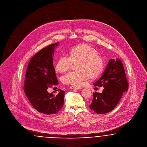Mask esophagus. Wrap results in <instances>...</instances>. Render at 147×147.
<instances>
[{
  "instance_id": "1",
  "label": "esophagus",
  "mask_w": 147,
  "mask_h": 147,
  "mask_svg": "<svg viewBox=\"0 0 147 147\" xmlns=\"http://www.w3.org/2000/svg\"><path fill=\"white\" fill-rule=\"evenodd\" d=\"M69 88H70L71 89H78V90L82 89L81 87H79V86H71L69 87Z\"/></svg>"
}]
</instances>
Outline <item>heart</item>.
Listing matches in <instances>:
<instances>
[{
  "label": "heart",
  "mask_w": 147,
  "mask_h": 147,
  "mask_svg": "<svg viewBox=\"0 0 147 147\" xmlns=\"http://www.w3.org/2000/svg\"><path fill=\"white\" fill-rule=\"evenodd\" d=\"M79 62L76 64V71H72L63 75V83L73 85H80L88 76L95 78L100 75L104 68L105 61L98 55L96 49L93 47L81 44L69 50V56L63 54L58 58L55 69L63 72L68 70L73 62Z\"/></svg>",
  "instance_id": "obj_1"
}]
</instances>
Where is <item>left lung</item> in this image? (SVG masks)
<instances>
[{"instance_id": "left-lung-1", "label": "left lung", "mask_w": 147, "mask_h": 147, "mask_svg": "<svg viewBox=\"0 0 147 147\" xmlns=\"http://www.w3.org/2000/svg\"><path fill=\"white\" fill-rule=\"evenodd\" d=\"M94 86L104 88L101 93L95 92L89 107L97 114H105L113 110L121 99L124 92L128 90L123 65L121 60L110 59L104 72Z\"/></svg>"}]
</instances>
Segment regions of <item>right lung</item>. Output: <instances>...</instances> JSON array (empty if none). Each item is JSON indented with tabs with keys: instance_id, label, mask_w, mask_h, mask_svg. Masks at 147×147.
Segmentation results:
<instances>
[{
	"instance_id": "right-lung-1",
	"label": "right lung",
	"mask_w": 147,
	"mask_h": 147,
	"mask_svg": "<svg viewBox=\"0 0 147 147\" xmlns=\"http://www.w3.org/2000/svg\"><path fill=\"white\" fill-rule=\"evenodd\" d=\"M58 44H51L36 53L28 63L25 76L24 90L28 99L35 109L46 115L57 113L64 105V90L48 92L49 88L58 84L53 59Z\"/></svg>"
}]
</instances>
